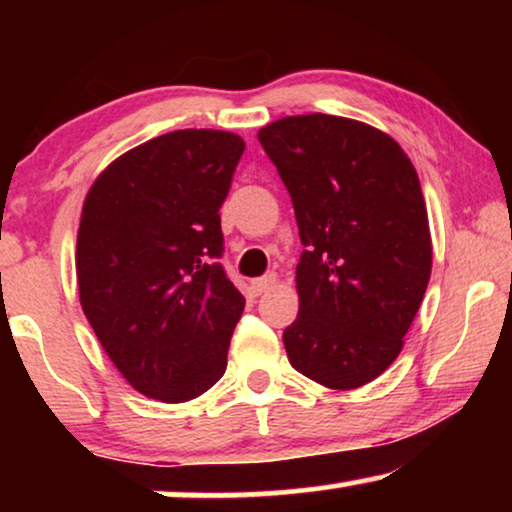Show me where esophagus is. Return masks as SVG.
I'll return each instance as SVG.
<instances>
[{"instance_id":"esophagus-1","label":"esophagus","mask_w":512,"mask_h":512,"mask_svg":"<svg viewBox=\"0 0 512 512\" xmlns=\"http://www.w3.org/2000/svg\"><path fill=\"white\" fill-rule=\"evenodd\" d=\"M275 282H277V275H272V272H270V275H265V277L251 279V291H254L256 296H261V293L268 291Z\"/></svg>"}]
</instances>
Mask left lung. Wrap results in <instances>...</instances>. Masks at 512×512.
Listing matches in <instances>:
<instances>
[{"label":"left lung","mask_w":512,"mask_h":512,"mask_svg":"<svg viewBox=\"0 0 512 512\" xmlns=\"http://www.w3.org/2000/svg\"><path fill=\"white\" fill-rule=\"evenodd\" d=\"M296 209L303 254L291 366L328 389L380 377L403 349L431 277L429 216L410 158L389 135L328 114L258 130Z\"/></svg>","instance_id":"1"}]
</instances>
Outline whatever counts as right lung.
<instances>
[{"label":"right lung","mask_w":512,"mask_h":512,"mask_svg":"<svg viewBox=\"0 0 512 512\" xmlns=\"http://www.w3.org/2000/svg\"><path fill=\"white\" fill-rule=\"evenodd\" d=\"M242 153L233 132H167L116 158L83 202V314L125 380L156 401H191L226 373L244 296L216 263L219 209Z\"/></svg>","instance_id":"add662e5"}]
</instances>
